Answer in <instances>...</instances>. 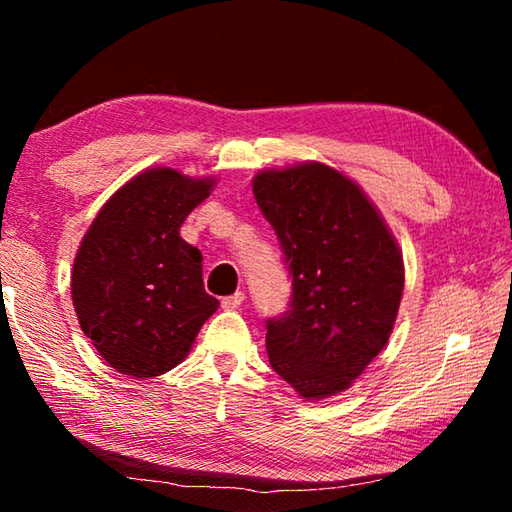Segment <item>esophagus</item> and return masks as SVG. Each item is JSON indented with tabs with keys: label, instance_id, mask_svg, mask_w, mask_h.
<instances>
[{
	"label": "esophagus",
	"instance_id": "1",
	"mask_svg": "<svg viewBox=\"0 0 512 512\" xmlns=\"http://www.w3.org/2000/svg\"><path fill=\"white\" fill-rule=\"evenodd\" d=\"M244 293L241 291H237V293H232V296H228V298H223L221 300V307L223 309H228V311H232V309H239L241 307V302H244Z\"/></svg>",
	"mask_w": 512,
	"mask_h": 512
}]
</instances>
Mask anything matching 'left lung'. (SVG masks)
<instances>
[{
  "label": "left lung",
  "instance_id": "1",
  "mask_svg": "<svg viewBox=\"0 0 512 512\" xmlns=\"http://www.w3.org/2000/svg\"><path fill=\"white\" fill-rule=\"evenodd\" d=\"M253 192L293 284L289 309L266 320L268 361L300 397L341 393L393 332L402 250L361 187L327 164L259 171Z\"/></svg>",
  "mask_w": 512,
  "mask_h": 512
}]
</instances>
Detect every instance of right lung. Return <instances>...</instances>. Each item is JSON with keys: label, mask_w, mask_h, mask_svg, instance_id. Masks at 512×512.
Returning a JSON list of instances; mask_svg holds the SVG:
<instances>
[{"label": "right lung", "mask_w": 512, "mask_h": 512, "mask_svg": "<svg viewBox=\"0 0 512 512\" xmlns=\"http://www.w3.org/2000/svg\"><path fill=\"white\" fill-rule=\"evenodd\" d=\"M214 178L146 169L112 194L79 246L72 300L83 334L121 375L158 377L183 361L219 300L201 250L180 237Z\"/></svg>", "instance_id": "1"}]
</instances>
